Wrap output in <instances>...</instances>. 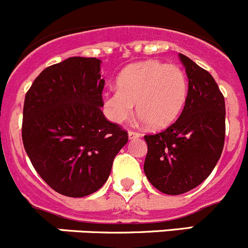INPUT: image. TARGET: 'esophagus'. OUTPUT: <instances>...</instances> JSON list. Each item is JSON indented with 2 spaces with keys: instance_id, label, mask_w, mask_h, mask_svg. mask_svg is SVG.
Listing matches in <instances>:
<instances>
[{
  "instance_id": "esophagus-1",
  "label": "esophagus",
  "mask_w": 248,
  "mask_h": 248,
  "mask_svg": "<svg viewBox=\"0 0 248 248\" xmlns=\"http://www.w3.org/2000/svg\"><path fill=\"white\" fill-rule=\"evenodd\" d=\"M140 137V133H138V132H133V131H129L128 132V138L129 139H137Z\"/></svg>"
}]
</instances>
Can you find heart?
<instances>
[{
    "label": "heart",
    "instance_id": "b5f03b06",
    "mask_svg": "<svg viewBox=\"0 0 248 248\" xmlns=\"http://www.w3.org/2000/svg\"><path fill=\"white\" fill-rule=\"evenodd\" d=\"M116 87L103 99L105 114L115 124L126 121L136 104L137 114L149 127L166 128L177 120L188 99L184 71L155 59L127 66L117 78Z\"/></svg>",
    "mask_w": 248,
    "mask_h": 248
}]
</instances>
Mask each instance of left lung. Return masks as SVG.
<instances>
[{
	"label": "left lung",
	"instance_id": "8db88e82",
	"mask_svg": "<svg viewBox=\"0 0 248 248\" xmlns=\"http://www.w3.org/2000/svg\"><path fill=\"white\" fill-rule=\"evenodd\" d=\"M189 80L188 99L177 121L154 136L144 172L161 193L180 195L200 185L217 165L225 138V103L208 71L179 53Z\"/></svg>",
	"mask_w": 248,
	"mask_h": 248
}]
</instances>
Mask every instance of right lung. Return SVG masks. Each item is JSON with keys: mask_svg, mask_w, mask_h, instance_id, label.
Segmentation results:
<instances>
[{"mask_svg": "<svg viewBox=\"0 0 248 248\" xmlns=\"http://www.w3.org/2000/svg\"><path fill=\"white\" fill-rule=\"evenodd\" d=\"M102 60L71 57L48 66L25 95L24 148L53 190L83 198L99 190L127 132L103 114Z\"/></svg>", "mask_w": 248, "mask_h": 248, "instance_id": "right-lung-1", "label": "right lung"}]
</instances>
